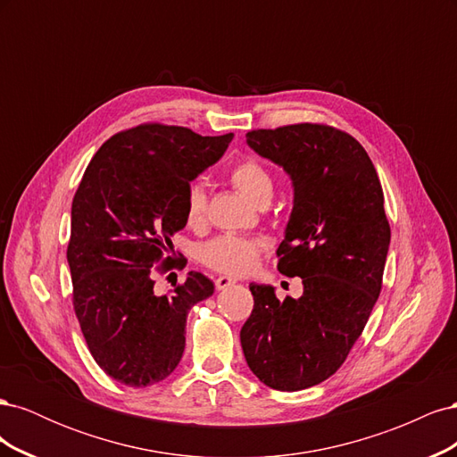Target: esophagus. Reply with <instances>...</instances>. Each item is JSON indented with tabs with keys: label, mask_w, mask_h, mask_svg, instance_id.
<instances>
[{
	"label": "esophagus",
	"mask_w": 457,
	"mask_h": 457,
	"mask_svg": "<svg viewBox=\"0 0 457 457\" xmlns=\"http://www.w3.org/2000/svg\"><path fill=\"white\" fill-rule=\"evenodd\" d=\"M234 284H237V280L230 278V276H219V278L215 280V287L219 289V292L220 289H227V287L234 286Z\"/></svg>",
	"instance_id": "1"
}]
</instances>
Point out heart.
<instances>
[{
  "instance_id": "obj_1",
  "label": "heart",
  "mask_w": 457,
  "mask_h": 457,
  "mask_svg": "<svg viewBox=\"0 0 457 457\" xmlns=\"http://www.w3.org/2000/svg\"><path fill=\"white\" fill-rule=\"evenodd\" d=\"M230 183L252 204H257L272 196V177L253 158L237 162L228 171ZM207 196L200 185H190L187 190L185 219L188 227L202 225L205 215ZM265 247L261 238L238 237V234H220L202 245L200 259L207 267L227 274H245L255 265L259 252Z\"/></svg>"
}]
</instances>
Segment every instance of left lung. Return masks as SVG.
I'll return each mask as SVG.
<instances>
[{"instance_id":"8db88e82","label":"left lung","mask_w":457,"mask_h":457,"mask_svg":"<svg viewBox=\"0 0 457 457\" xmlns=\"http://www.w3.org/2000/svg\"><path fill=\"white\" fill-rule=\"evenodd\" d=\"M292 179L294 210L276 250L278 270L303 278L280 301L250 284L253 311L240 331L245 362L276 391H301L339 370L381 292L391 227L376 168L354 137L322 123L245 135Z\"/></svg>"}]
</instances>
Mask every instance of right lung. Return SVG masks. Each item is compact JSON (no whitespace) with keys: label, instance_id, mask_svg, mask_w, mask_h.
I'll use <instances>...</instances> for the list:
<instances>
[{"label":"right lung","instance_id":"add662e5","mask_svg":"<svg viewBox=\"0 0 457 457\" xmlns=\"http://www.w3.org/2000/svg\"><path fill=\"white\" fill-rule=\"evenodd\" d=\"M232 137L143 123L110 137L76 190L66 252L74 311L95 362L123 385L170 376L188 311L213 294V282L190 270L171 295H158L154 270L175 267L165 253L187 225V190Z\"/></svg>","mask_w":457,"mask_h":457}]
</instances>
